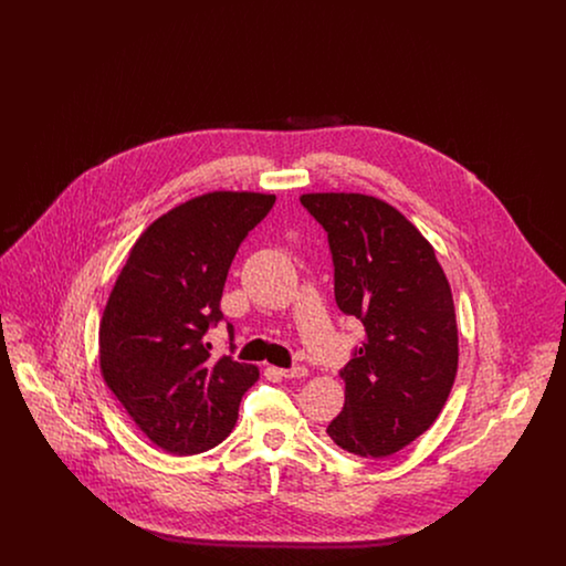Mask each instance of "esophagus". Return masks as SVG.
<instances>
[{
	"mask_svg": "<svg viewBox=\"0 0 566 566\" xmlns=\"http://www.w3.org/2000/svg\"><path fill=\"white\" fill-rule=\"evenodd\" d=\"M280 376L282 377H289V379H293V377H307V369L305 367H291V369H280Z\"/></svg>",
	"mask_w": 566,
	"mask_h": 566,
	"instance_id": "esophagus-1",
	"label": "esophagus"
}]
</instances>
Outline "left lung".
Listing matches in <instances>:
<instances>
[{
  "instance_id": "1",
  "label": "left lung",
  "mask_w": 566,
  "mask_h": 566,
  "mask_svg": "<svg viewBox=\"0 0 566 566\" xmlns=\"http://www.w3.org/2000/svg\"><path fill=\"white\" fill-rule=\"evenodd\" d=\"M328 233L335 301L365 326L339 374L346 403L326 427L354 457L384 458L429 431L458 371L452 289L429 240L390 203L360 192H305Z\"/></svg>"
}]
</instances>
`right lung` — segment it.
Listing matches in <instances>:
<instances>
[{
  "label": "right lung",
  "mask_w": 566,
  "mask_h": 566,
  "mask_svg": "<svg viewBox=\"0 0 566 566\" xmlns=\"http://www.w3.org/2000/svg\"><path fill=\"white\" fill-rule=\"evenodd\" d=\"M275 195L212 190L159 216L134 243L99 323V371L155 446L192 457L224 441L259 367L212 358L231 261ZM233 337V326L229 324Z\"/></svg>",
  "instance_id": "right-lung-1"
}]
</instances>
